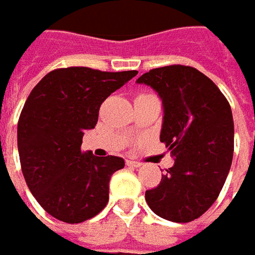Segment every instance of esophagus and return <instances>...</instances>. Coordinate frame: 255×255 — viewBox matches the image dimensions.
Instances as JSON below:
<instances>
[{"label": "esophagus", "mask_w": 255, "mask_h": 255, "mask_svg": "<svg viewBox=\"0 0 255 255\" xmlns=\"http://www.w3.org/2000/svg\"><path fill=\"white\" fill-rule=\"evenodd\" d=\"M126 166H129V167H140L142 163L136 162V160H126Z\"/></svg>", "instance_id": "1"}]
</instances>
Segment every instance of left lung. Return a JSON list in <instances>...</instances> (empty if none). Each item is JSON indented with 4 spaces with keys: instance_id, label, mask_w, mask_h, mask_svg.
Returning a JSON list of instances; mask_svg holds the SVG:
<instances>
[{
    "instance_id": "obj_1",
    "label": "left lung",
    "mask_w": 255,
    "mask_h": 255,
    "mask_svg": "<svg viewBox=\"0 0 255 255\" xmlns=\"http://www.w3.org/2000/svg\"><path fill=\"white\" fill-rule=\"evenodd\" d=\"M139 84L152 86L162 98L160 142L174 164L157 187L146 190L153 213L174 223L199 219L217 200L234 152V122L229 101L217 85L186 65L154 68Z\"/></svg>"
}]
</instances>
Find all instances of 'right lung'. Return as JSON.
Segmentation results:
<instances>
[{"label": "right lung", "instance_id": "add662e5", "mask_svg": "<svg viewBox=\"0 0 255 255\" xmlns=\"http://www.w3.org/2000/svg\"><path fill=\"white\" fill-rule=\"evenodd\" d=\"M137 71L59 68L31 91L18 121V153L28 189L48 214L75 224L95 217L109 200V180L125 167L118 156L81 150L103 101Z\"/></svg>", "mask_w": 255, "mask_h": 255}]
</instances>
